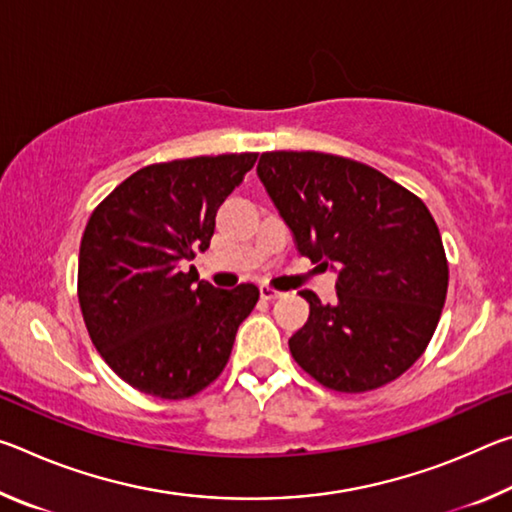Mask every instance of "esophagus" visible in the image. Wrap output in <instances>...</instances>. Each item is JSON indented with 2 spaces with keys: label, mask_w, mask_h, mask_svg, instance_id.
I'll return each instance as SVG.
<instances>
[{
  "label": "esophagus",
  "mask_w": 512,
  "mask_h": 512,
  "mask_svg": "<svg viewBox=\"0 0 512 512\" xmlns=\"http://www.w3.org/2000/svg\"><path fill=\"white\" fill-rule=\"evenodd\" d=\"M259 296H262L264 300H277V298H282V293L271 289V287H266V284H262V287H259Z\"/></svg>",
  "instance_id": "esophagus-1"
}]
</instances>
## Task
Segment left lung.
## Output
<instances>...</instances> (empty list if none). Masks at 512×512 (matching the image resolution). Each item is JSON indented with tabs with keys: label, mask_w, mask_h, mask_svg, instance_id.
I'll return each instance as SVG.
<instances>
[{
	"label": "left lung",
	"mask_w": 512,
	"mask_h": 512,
	"mask_svg": "<svg viewBox=\"0 0 512 512\" xmlns=\"http://www.w3.org/2000/svg\"><path fill=\"white\" fill-rule=\"evenodd\" d=\"M257 176L298 253L336 271L332 305L300 291L309 318L289 339L293 359L341 393L400 377L429 345L447 296L427 205L368 164L329 153H262Z\"/></svg>",
	"instance_id": "1"
}]
</instances>
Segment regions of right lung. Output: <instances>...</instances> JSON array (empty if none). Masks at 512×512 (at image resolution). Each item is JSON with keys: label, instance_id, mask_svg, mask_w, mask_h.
<instances>
[{"label": "right lung", "instance_id": "add662e5", "mask_svg": "<svg viewBox=\"0 0 512 512\" xmlns=\"http://www.w3.org/2000/svg\"><path fill=\"white\" fill-rule=\"evenodd\" d=\"M257 153L151 164L92 212L79 253V302L103 361L126 384L185 400L221 375L235 334L259 300L255 284L198 280L216 212Z\"/></svg>", "mask_w": 512, "mask_h": 512}]
</instances>
